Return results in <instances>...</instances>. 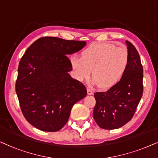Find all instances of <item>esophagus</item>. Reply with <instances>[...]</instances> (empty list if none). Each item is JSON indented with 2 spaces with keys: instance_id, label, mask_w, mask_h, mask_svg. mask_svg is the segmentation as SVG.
Returning <instances> with one entry per match:
<instances>
[{
  "instance_id": "34e87169",
  "label": "esophagus",
  "mask_w": 158,
  "mask_h": 158,
  "mask_svg": "<svg viewBox=\"0 0 158 158\" xmlns=\"http://www.w3.org/2000/svg\"><path fill=\"white\" fill-rule=\"evenodd\" d=\"M87 94H89V95H92V94H93V91H92V89H89V88H87Z\"/></svg>"
}]
</instances>
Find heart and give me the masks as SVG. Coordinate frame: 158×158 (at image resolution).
<instances>
[{
	"instance_id": "b5f03b06",
	"label": "heart",
	"mask_w": 158,
	"mask_h": 158,
	"mask_svg": "<svg viewBox=\"0 0 158 158\" xmlns=\"http://www.w3.org/2000/svg\"><path fill=\"white\" fill-rule=\"evenodd\" d=\"M81 55V57L73 55L70 58L75 77L84 81L92 72V84L102 89H110L118 83L129 63L128 50L111 43L92 44Z\"/></svg>"
}]
</instances>
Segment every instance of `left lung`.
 Here are the masks:
<instances>
[{
  "instance_id": "8db88e82",
  "label": "left lung",
  "mask_w": 158,
  "mask_h": 158,
  "mask_svg": "<svg viewBox=\"0 0 158 158\" xmlns=\"http://www.w3.org/2000/svg\"><path fill=\"white\" fill-rule=\"evenodd\" d=\"M129 63L125 74L106 92L94 93V121L103 129L123 127L132 118L143 94V67L135 47L126 41Z\"/></svg>"
}]
</instances>
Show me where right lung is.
I'll return each mask as SVG.
<instances>
[{"label": "right lung", "mask_w": 158, "mask_h": 158, "mask_svg": "<svg viewBox=\"0 0 158 158\" xmlns=\"http://www.w3.org/2000/svg\"><path fill=\"white\" fill-rule=\"evenodd\" d=\"M85 45V41L45 37L26 50L19 65L16 92L23 115L33 127L59 131L73 105L87 95L85 85L69 73L72 69L67 57Z\"/></svg>", "instance_id": "add662e5"}]
</instances>
